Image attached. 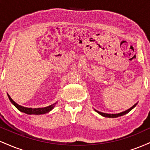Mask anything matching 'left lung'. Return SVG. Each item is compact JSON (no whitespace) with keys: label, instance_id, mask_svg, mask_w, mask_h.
Here are the masks:
<instances>
[{"label":"left lung","instance_id":"obj_1","mask_svg":"<svg viewBox=\"0 0 150 150\" xmlns=\"http://www.w3.org/2000/svg\"><path fill=\"white\" fill-rule=\"evenodd\" d=\"M136 105H137V104H135V105H133V106H132L131 108H129V109L126 110V111H123V112L119 113H114V114H111V113H105L100 112V111H98L97 110H95V109H94V110H95L96 112H97L98 113H99V114L101 115V116H104V117H108V118H117V117L123 116V115L126 114V113H128V112H130V111H131L132 108L135 107Z\"/></svg>","mask_w":150,"mask_h":150}]
</instances>
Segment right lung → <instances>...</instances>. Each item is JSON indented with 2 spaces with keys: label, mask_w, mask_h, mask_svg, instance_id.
I'll use <instances>...</instances> for the list:
<instances>
[{
  "label": "right lung",
  "mask_w": 150,
  "mask_h": 150,
  "mask_svg": "<svg viewBox=\"0 0 150 150\" xmlns=\"http://www.w3.org/2000/svg\"><path fill=\"white\" fill-rule=\"evenodd\" d=\"M8 98H9L10 101H11L12 104L14 105V106L17 108H18L19 111H22V112H23V113H27V114H30V115H32V114L39 115V114H44V113H49V111H51V110L54 108L55 104H56V103H55V104L51 105V106H46V107H44V108H27V107H24V106H20V105L17 104L16 102H15V101L11 99V97H10L9 94H8Z\"/></svg>",
  "instance_id": "right-lung-1"
}]
</instances>
